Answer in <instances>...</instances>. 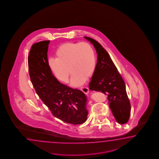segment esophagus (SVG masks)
Listing matches in <instances>:
<instances>
[{
    "mask_svg": "<svg viewBox=\"0 0 159 159\" xmlns=\"http://www.w3.org/2000/svg\"><path fill=\"white\" fill-rule=\"evenodd\" d=\"M81 90L84 93H85V94H87V93H89V89L88 87H81Z\"/></svg>",
    "mask_w": 159,
    "mask_h": 159,
    "instance_id": "esophagus-1",
    "label": "esophagus"
}]
</instances>
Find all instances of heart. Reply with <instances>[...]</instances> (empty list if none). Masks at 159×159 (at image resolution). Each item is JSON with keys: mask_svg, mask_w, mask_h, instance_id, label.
<instances>
[{"mask_svg": "<svg viewBox=\"0 0 159 159\" xmlns=\"http://www.w3.org/2000/svg\"><path fill=\"white\" fill-rule=\"evenodd\" d=\"M55 56V59L48 60L51 70L56 78L63 82L68 81L70 70L71 84L73 86L82 85L95 71V53L93 47L86 42L62 44L57 48Z\"/></svg>", "mask_w": 159, "mask_h": 159, "instance_id": "heart-1", "label": "heart"}]
</instances>
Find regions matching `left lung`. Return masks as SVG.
<instances>
[{
    "label": "left lung",
    "instance_id": "left-lung-1",
    "mask_svg": "<svg viewBox=\"0 0 159 159\" xmlns=\"http://www.w3.org/2000/svg\"><path fill=\"white\" fill-rule=\"evenodd\" d=\"M84 38L93 44L98 54L96 69L91 79L89 89L107 95L116 121L121 124H126L130 117L131 106L124 81L102 45L93 38Z\"/></svg>",
    "mask_w": 159,
    "mask_h": 159
}]
</instances>
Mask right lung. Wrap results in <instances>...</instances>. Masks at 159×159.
<instances>
[{"label":"right lung","instance_id":"obj_1","mask_svg":"<svg viewBox=\"0 0 159 159\" xmlns=\"http://www.w3.org/2000/svg\"><path fill=\"white\" fill-rule=\"evenodd\" d=\"M50 41L33 44L29 54L31 83L38 95L56 118L68 124H83L87 120V98L78 89L61 84L52 75L47 58Z\"/></svg>","mask_w":159,"mask_h":159}]
</instances>
